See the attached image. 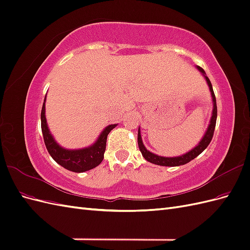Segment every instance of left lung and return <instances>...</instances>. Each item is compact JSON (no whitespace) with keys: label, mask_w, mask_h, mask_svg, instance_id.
Masks as SVG:
<instances>
[{"label":"left lung","mask_w":250,"mask_h":250,"mask_svg":"<svg viewBox=\"0 0 250 250\" xmlns=\"http://www.w3.org/2000/svg\"><path fill=\"white\" fill-rule=\"evenodd\" d=\"M197 69L199 70V72L202 73V75L206 78L208 85L209 87L210 90V95L211 98H213V112H211V118L209 121V125L208 127V129L204 133L203 138L201 139V141L198 143L197 146H195L192 150L188 151V152L180 155V156H175V157H165V156H160L157 154H154L152 152H150L149 150L146 149V147L144 146L142 138H141V132L139 129V133H138V144H139V148L140 151L142 152V155L144 156L146 161L152 163L154 165H158V166H168V167H174V166H180V165H185L188 162H191L192 160H194L195 157H197L201 152H203V150L206 149L213 139L214 135V131H215V127H216V120H217V104H216V97L214 94L213 90V86H211V83L208 79V77L206 75V72L203 71L202 67L197 66Z\"/></svg>","instance_id":"left-lung-1"}]
</instances>
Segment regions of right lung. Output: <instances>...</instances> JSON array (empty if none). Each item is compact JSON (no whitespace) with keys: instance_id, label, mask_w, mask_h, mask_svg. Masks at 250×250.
Segmentation results:
<instances>
[{"instance_id":"add662e5","label":"right lung","mask_w":250,"mask_h":250,"mask_svg":"<svg viewBox=\"0 0 250 250\" xmlns=\"http://www.w3.org/2000/svg\"><path fill=\"white\" fill-rule=\"evenodd\" d=\"M44 102H46V98H44L41 115L42 131L43 135L44 145H46L48 152L50 153L53 160L66 170L77 173L85 172L99 166L104 158V152L105 149H106L107 135L117 126V124L108 125L106 128H104V130L101 132L99 138L97 139V141L92 146L75 150L65 149L58 145L49 130L46 115H44V111H46Z\"/></svg>"}]
</instances>
